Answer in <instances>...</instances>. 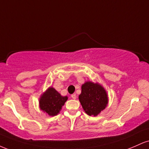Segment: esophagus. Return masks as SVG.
I'll return each mask as SVG.
<instances>
[{
  "label": "esophagus",
  "mask_w": 149,
  "mask_h": 149,
  "mask_svg": "<svg viewBox=\"0 0 149 149\" xmlns=\"http://www.w3.org/2000/svg\"><path fill=\"white\" fill-rule=\"evenodd\" d=\"M76 94H73V95H71V98L73 99V100H76Z\"/></svg>",
  "instance_id": "1"
}]
</instances>
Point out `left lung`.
I'll list each match as a JSON object with an SVG mask.
<instances>
[{
  "mask_svg": "<svg viewBox=\"0 0 149 149\" xmlns=\"http://www.w3.org/2000/svg\"><path fill=\"white\" fill-rule=\"evenodd\" d=\"M81 89L79 101L83 109L89 116H97L108 104L105 90L100 85L90 81L82 85Z\"/></svg>",
  "mask_w": 149,
  "mask_h": 149,
  "instance_id": "obj_1",
  "label": "left lung"
}]
</instances>
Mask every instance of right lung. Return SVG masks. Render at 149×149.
<instances>
[{"mask_svg": "<svg viewBox=\"0 0 149 149\" xmlns=\"http://www.w3.org/2000/svg\"><path fill=\"white\" fill-rule=\"evenodd\" d=\"M67 97H62L55 89L49 88L40 99V108L49 116L57 115L67 100Z\"/></svg>", "mask_w": 149, "mask_h": 149, "instance_id": "obj_1", "label": "right lung"}]
</instances>
